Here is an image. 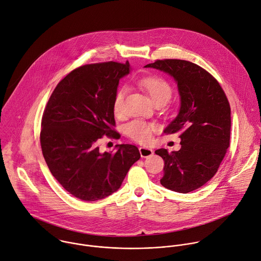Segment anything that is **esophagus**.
Here are the masks:
<instances>
[{
    "label": "esophagus",
    "instance_id": "esophagus-1",
    "mask_svg": "<svg viewBox=\"0 0 261 261\" xmlns=\"http://www.w3.org/2000/svg\"><path fill=\"white\" fill-rule=\"evenodd\" d=\"M139 151H140L141 157H143V158L150 157V156H151V155H153V153H154L152 149L147 148V147H140V148H139Z\"/></svg>",
    "mask_w": 261,
    "mask_h": 261
}]
</instances>
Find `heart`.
<instances>
[{
  "label": "heart",
  "mask_w": 261,
  "mask_h": 261,
  "mask_svg": "<svg viewBox=\"0 0 261 261\" xmlns=\"http://www.w3.org/2000/svg\"><path fill=\"white\" fill-rule=\"evenodd\" d=\"M139 85L149 94L152 102L155 104L161 102L165 104L171 97V88L168 83L157 76L144 77L140 81ZM126 88L121 87L115 93L113 99V111L116 115H120L123 111L124 98L126 95ZM154 130V125L150 122L135 119L125 125V134L133 141L140 144H147L152 139V132Z\"/></svg>",
  "instance_id": "heart-1"
}]
</instances>
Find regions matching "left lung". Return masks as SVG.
<instances>
[{"mask_svg":"<svg viewBox=\"0 0 261 261\" xmlns=\"http://www.w3.org/2000/svg\"><path fill=\"white\" fill-rule=\"evenodd\" d=\"M145 67L169 74L177 85L180 106L163 130L179 133L180 149L155 153L164 160L160 179L168 190L187 194L199 189L216 173L230 136V108L217 81L195 63L178 59L157 60Z\"/></svg>","mask_w":261,"mask_h":261,"instance_id":"1","label":"left lung"}]
</instances>
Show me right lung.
<instances>
[{
	"label": "right lung",
	"instance_id": "1",
	"mask_svg": "<svg viewBox=\"0 0 261 261\" xmlns=\"http://www.w3.org/2000/svg\"><path fill=\"white\" fill-rule=\"evenodd\" d=\"M129 72L128 61L81 66L57 85L45 108L44 158L59 184L81 200L97 201L116 192L141 158L134 145H116L115 153H101L97 146L104 135L118 138L112 128L113 99L119 80Z\"/></svg>",
	"mask_w": 261,
	"mask_h": 261
}]
</instances>
